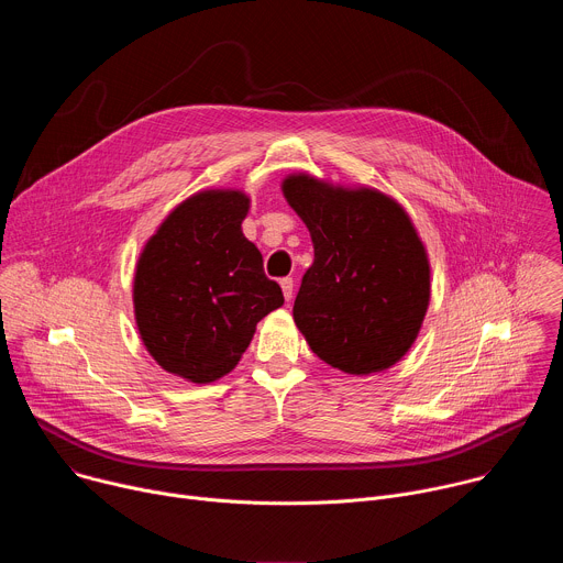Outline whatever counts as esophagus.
Segmentation results:
<instances>
[{
  "instance_id": "34e87169",
  "label": "esophagus",
  "mask_w": 563,
  "mask_h": 563,
  "mask_svg": "<svg viewBox=\"0 0 563 563\" xmlns=\"http://www.w3.org/2000/svg\"><path fill=\"white\" fill-rule=\"evenodd\" d=\"M280 289H283L285 300H291V294H294V280H291V278H280Z\"/></svg>"
}]
</instances>
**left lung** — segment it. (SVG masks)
Masks as SVG:
<instances>
[{
    "mask_svg": "<svg viewBox=\"0 0 563 563\" xmlns=\"http://www.w3.org/2000/svg\"><path fill=\"white\" fill-rule=\"evenodd\" d=\"M280 189L313 245L296 328L320 361L345 374L389 369L415 345L430 305V258L412 218L378 189L305 172Z\"/></svg>",
    "mask_w": 563,
    "mask_h": 563,
    "instance_id": "8db88e82",
    "label": "left lung"
}]
</instances>
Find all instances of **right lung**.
<instances>
[{
  "instance_id": "right-lung-1",
  "label": "right lung",
  "mask_w": 563,
  "mask_h": 563,
  "mask_svg": "<svg viewBox=\"0 0 563 563\" xmlns=\"http://www.w3.org/2000/svg\"><path fill=\"white\" fill-rule=\"evenodd\" d=\"M250 202L240 189L189 196L159 222L135 265L133 313L146 352L196 385L229 374L256 325L285 302L243 233Z\"/></svg>"
}]
</instances>
